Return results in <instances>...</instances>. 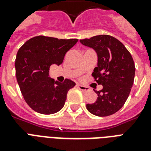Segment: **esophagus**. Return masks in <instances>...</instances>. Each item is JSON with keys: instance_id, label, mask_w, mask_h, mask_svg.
<instances>
[{"instance_id": "34e87169", "label": "esophagus", "mask_w": 151, "mask_h": 151, "mask_svg": "<svg viewBox=\"0 0 151 151\" xmlns=\"http://www.w3.org/2000/svg\"><path fill=\"white\" fill-rule=\"evenodd\" d=\"M77 87H78L80 90H81V91H88V90H89V88L81 85H77Z\"/></svg>"}]
</instances>
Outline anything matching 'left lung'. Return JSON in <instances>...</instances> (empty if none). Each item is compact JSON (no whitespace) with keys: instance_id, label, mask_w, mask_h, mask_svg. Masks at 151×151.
<instances>
[{"instance_id":"1","label":"left lung","mask_w":151,"mask_h":151,"mask_svg":"<svg viewBox=\"0 0 151 151\" xmlns=\"http://www.w3.org/2000/svg\"><path fill=\"white\" fill-rule=\"evenodd\" d=\"M80 42L96 52L98 63L92 75L103 86L99 92L95 91L96 101L86 108L99 117L114 114L124 106L131 92L136 71L133 59L124 45L110 35L94 36Z\"/></svg>"}]
</instances>
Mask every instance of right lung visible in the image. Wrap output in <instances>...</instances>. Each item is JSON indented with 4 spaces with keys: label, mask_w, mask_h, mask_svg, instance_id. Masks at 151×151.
Instances as JSON below:
<instances>
[{
    "label": "right lung",
    "mask_w": 151,
    "mask_h": 151,
    "mask_svg": "<svg viewBox=\"0 0 151 151\" xmlns=\"http://www.w3.org/2000/svg\"><path fill=\"white\" fill-rule=\"evenodd\" d=\"M78 39H58L37 36L19 49L15 66L18 84L29 107L42 114H52L63 107L67 92L75 83L65 79L63 83L48 77L53 64L60 65L65 55Z\"/></svg>",
    "instance_id": "add662e5"
}]
</instances>
